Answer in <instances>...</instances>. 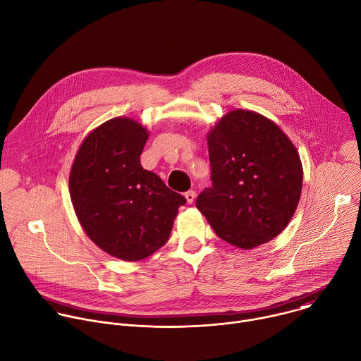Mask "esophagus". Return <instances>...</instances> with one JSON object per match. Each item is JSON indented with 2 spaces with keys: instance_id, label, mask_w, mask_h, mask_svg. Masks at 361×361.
Segmentation results:
<instances>
[{
  "instance_id": "obj_1",
  "label": "esophagus",
  "mask_w": 361,
  "mask_h": 361,
  "mask_svg": "<svg viewBox=\"0 0 361 361\" xmlns=\"http://www.w3.org/2000/svg\"><path fill=\"white\" fill-rule=\"evenodd\" d=\"M184 197H185V200H187V202H188V204H192V202H194V200H195V191L190 190V191H187V192L184 194Z\"/></svg>"
}]
</instances>
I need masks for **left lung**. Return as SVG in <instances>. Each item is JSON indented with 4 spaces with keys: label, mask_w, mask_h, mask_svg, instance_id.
<instances>
[{
    "label": "left lung",
    "mask_w": 361,
    "mask_h": 361,
    "mask_svg": "<svg viewBox=\"0 0 361 361\" xmlns=\"http://www.w3.org/2000/svg\"><path fill=\"white\" fill-rule=\"evenodd\" d=\"M212 187L197 208L225 243L252 250L278 236L300 200L303 169L289 137L271 118L236 109L208 132Z\"/></svg>",
    "instance_id": "1"
}]
</instances>
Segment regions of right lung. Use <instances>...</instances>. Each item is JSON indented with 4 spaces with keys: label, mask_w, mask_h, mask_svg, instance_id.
Listing matches in <instances>:
<instances>
[{
    "label": "right lung",
    "mask_w": 361,
    "mask_h": 361,
    "mask_svg": "<svg viewBox=\"0 0 361 361\" xmlns=\"http://www.w3.org/2000/svg\"><path fill=\"white\" fill-rule=\"evenodd\" d=\"M149 139L143 125L114 117L82 142L69 174L76 216L92 241L122 261H140L170 236L185 198L145 170L140 154Z\"/></svg>",
    "instance_id": "add662e5"
}]
</instances>
